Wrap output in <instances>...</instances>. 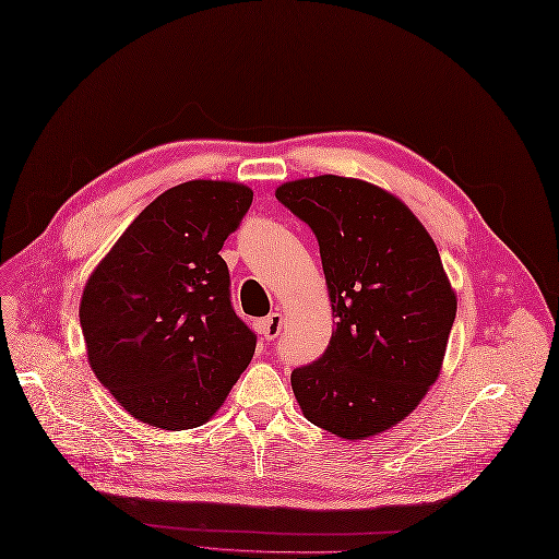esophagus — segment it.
Instances as JSON below:
<instances>
[{
	"label": "esophagus",
	"mask_w": 559,
	"mask_h": 559,
	"mask_svg": "<svg viewBox=\"0 0 559 559\" xmlns=\"http://www.w3.org/2000/svg\"><path fill=\"white\" fill-rule=\"evenodd\" d=\"M282 325H284V316L280 311H273V313H269L265 318H261V321H259V332L269 341H273V338L280 336Z\"/></svg>",
	"instance_id": "esophagus-1"
}]
</instances>
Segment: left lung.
Wrapping results in <instances>:
<instances>
[{
	"label": "left lung",
	"mask_w": 559,
	"mask_h": 559,
	"mask_svg": "<svg viewBox=\"0 0 559 559\" xmlns=\"http://www.w3.org/2000/svg\"><path fill=\"white\" fill-rule=\"evenodd\" d=\"M275 198L321 248L336 330L290 373L302 414L341 439L409 416L437 382L457 298L432 236L405 202L361 179L286 181Z\"/></svg>",
	"instance_id": "1"
}]
</instances>
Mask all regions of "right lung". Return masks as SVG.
<instances>
[{
	"label": "right lung",
	"mask_w": 559,
	"mask_h": 559,
	"mask_svg": "<svg viewBox=\"0 0 559 559\" xmlns=\"http://www.w3.org/2000/svg\"><path fill=\"white\" fill-rule=\"evenodd\" d=\"M252 204L236 181L193 179L150 202L86 282L79 323L97 380L162 430L206 423L257 336L229 300L218 254Z\"/></svg>",
	"instance_id": "right-lung-1"
}]
</instances>
